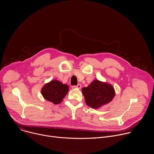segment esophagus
<instances>
[{
	"mask_svg": "<svg viewBox=\"0 0 154 154\" xmlns=\"http://www.w3.org/2000/svg\"><path fill=\"white\" fill-rule=\"evenodd\" d=\"M81 85L80 84H78L77 85H74V86H72V88H78V89H80L81 88Z\"/></svg>",
	"mask_w": 154,
	"mask_h": 154,
	"instance_id": "obj_1",
	"label": "esophagus"
}]
</instances>
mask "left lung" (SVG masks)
<instances>
[{"instance_id": "left-lung-1", "label": "left lung", "mask_w": 154, "mask_h": 154, "mask_svg": "<svg viewBox=\"0 0 154 154\" xmlns=\"http://www.w3.org/2000/svg\"><path fill=\"white\" fill-rule=\"evenodd\" d=\"M85 102L93 108H97L111 102L115 93L112 85L98 80H94L89 86L82 88Z\"/></svg>"}]
</instances>
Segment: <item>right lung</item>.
<instances>
[{
    "label": "right lung",
    "mask_w": 154,
    "mask_h": 154,
    "mask_svg": "<svg viewBox=\"0 0 154 154\" xmlns=\"http://www.w3.org/2000/svg\"><path fill=\"white\" fill-rule=\"evenodd\" d=\"M69 91L67 85L58 80H52L43 86L41 93L47 100L54 104L60 103Z\"/></svg>",
    "instance_id": "add662e5"
}]
</instances>
